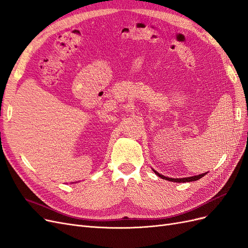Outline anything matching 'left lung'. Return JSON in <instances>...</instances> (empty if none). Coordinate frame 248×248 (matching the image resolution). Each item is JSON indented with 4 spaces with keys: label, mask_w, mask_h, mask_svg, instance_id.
<instances>
[{
    "label": "left lung",
    "mask_w": 248,
    "mask_h": 248,
    "mask_svg": "<svg viewBox=\"0 0 248 248\" xmlns=\"http://www.w3.org/2000/svg\"><path fill=\"white\" fill-rule=\"evenodd\" d=\"M155 171V174L157 175V176H159L160 178H162V179H166V180H169V181H171V182H178V183H181V182H190V181H197V180H199V179H201L202 177H204L207 172H204V174H201V175H199V176H193V177H187V178H181V179H174V178H168V177H164V176H162V175H160L159 172H157L156 170H154Z\"/></svg>",
    "instance_id": "obj_1"
}]
</instances>
